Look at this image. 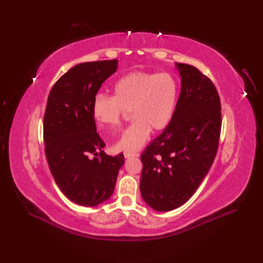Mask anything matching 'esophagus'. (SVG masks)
Instances as JSON below:
<instances>
[{
    "mask_svg": "<svg viewBox=\"0 0 263 263\" xmlns=\"http://www.w3.org/2000/svg\"><path fill=\"white\" fill-rule=\"evenodd\" d=\"M139 154L136 152H125L124 153V157L125 158H129V157H138Z\"/></svg>",
    "mask_w": 263,
    "mask_h": 263,
    "instance_id": "obj_1",
    "label": "esophagus"
}]
</instances>
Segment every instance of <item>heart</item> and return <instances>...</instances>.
<instances>
[{"label": "heart", "instance_id": "1", "mask_svg": "<svg viewBox=\"0 0 263 263\" xmlns=\"http://www.w3.org/2000/svg\"><path fill=\"white\" fill-rule=\"evenodd\" d=\"M112 96L98 94L92 115L104 133H117L125 112L135 120L116 143L119 151H137L153 132L170 123L179 99V83L169 72L132 71L112 85Z\"/></svg>", "mask_w": 263, "mask_h": 263}]
</instances>
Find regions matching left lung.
<instances>
[{
  "instance_id": "left-lung-1",
  "label": "left lung",
  "mask_w": 263,
  "mask_h": 263,
  "mask_svg": "<svg viewBox=\"0 0 263 263\" xmlns=\"http://www.w3.org/2000/svg\"><path fill=\"white\" fill-rule=\"evenodd\" d=\"M181 93L167 127L141 154L140 192L148 206L167 212L197 191L215 159L221 128L215 85L195 66L176 63Z\"/></svg>"
}]
</instances>
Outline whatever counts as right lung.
I'll return each instance as SVG.
<instances>
[{
  "label": "right lung",
  "instance_id": "right-lung-1",
  "mask_svg": "<svg viewBox=\"0 0 263 263\" xmlns=\"http://www.w3.org/2000/svg\"><path fill=\"white\" fill-rule=\"evenodd\" d=\"M118 60L86 62L70 68L52 86L44 116L45 153L52 177L70 201L96 206L115 192L124 155H107L96 132L92 104ZM95 157L93 158L92 156Z\"/></svg>",
  "mask_w": 263,
  "mask_h": 263
}]
</instances>
